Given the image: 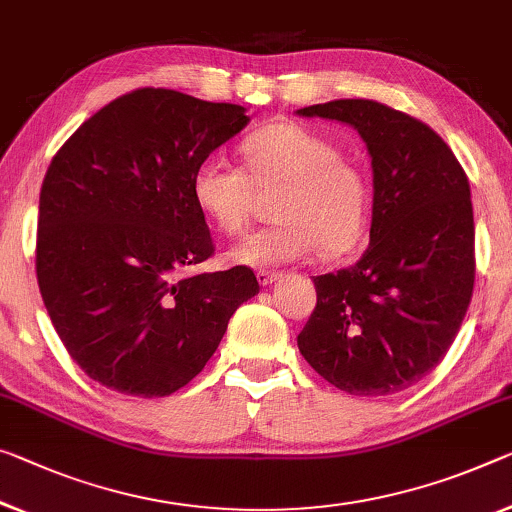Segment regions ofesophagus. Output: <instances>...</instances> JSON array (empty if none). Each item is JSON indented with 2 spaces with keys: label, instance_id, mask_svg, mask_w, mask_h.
Returning <instances> with one entry per match:
<instances>
[{
  "label": "esophagus",
  "instance_id": "34e87169",
  "mask_svg": "<svg viewBox=\"0 0 512 512\" xmlns=\"http://www.w3.org/2000/svg\"><path fill=\"white\" fill-rule=\"evenodd\" d=\"M279 277H281L279 270H258L256 272V279H258V283H261V286H270V283L277 281Z\"/></svg>",
  "mask_w": 512,
  "mask_h": 512
}]
</instances>
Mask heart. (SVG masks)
<instances>
[{
  "label": "heart",
  "mask_w": 512,
  "mask_h": 512,
  "mask_svg": "<svg viewBox=\"0 0 512 512\" xmlns=\"http://www.w3.org/2000/svg\"><path fill=\"white\" fill-rule=\"evenodd\" d=\"M245 167L210 155L196 164L192 196L217 231L240 235L254 210L256 190H277V222L249 233L231 258L242 265L304 261L322 247L343 254L357 245L368 219L366 174L341 148L302 123H272L242 141Z\"/></svg>",
  "instance_id": "obj_1"
}]
</instances>
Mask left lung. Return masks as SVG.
<instances>
[{
	"mask_svg": "<svg viewBox=\"0 0 512 512\" xmlns=\"http://www.w3.org/2000/svg\"><path fill=\"white\" fill-rule=\"evenodd\" d=\"M350 123L373 164L371 242L359 261L320 274L316 309L297 336L313 371L352 396H389L446 357L476 277L469 178L446 141L377 100L297 109Z\"/></svg>",
	"mask_w": 512,
	"mask_h": 512,
	"instance_id": "1",
	"label": "left lung"
}]
</instances>
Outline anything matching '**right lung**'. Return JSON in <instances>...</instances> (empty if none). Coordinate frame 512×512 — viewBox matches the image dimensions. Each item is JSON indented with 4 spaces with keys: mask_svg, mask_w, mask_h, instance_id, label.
<instances>
[{
    "mask_svg": "<svg viewBox=\"0 0 512 512\" xmlns=\"http://www.w3.org/2000/svg\"><path fill=\"white\" fill-rule=\"evenodd\" d=\"M245 107L135 89L68 137L41 187L36 277L68 355L125 396L162 398L203 371L242 302L247 265L183 277L215 254L196 164L245 128Z\"/></svg>",
    "mask_w": 512,
    "mask_h": 512,
    "instance_id": "1",
    "label": "right lung"
}]
</instances>
